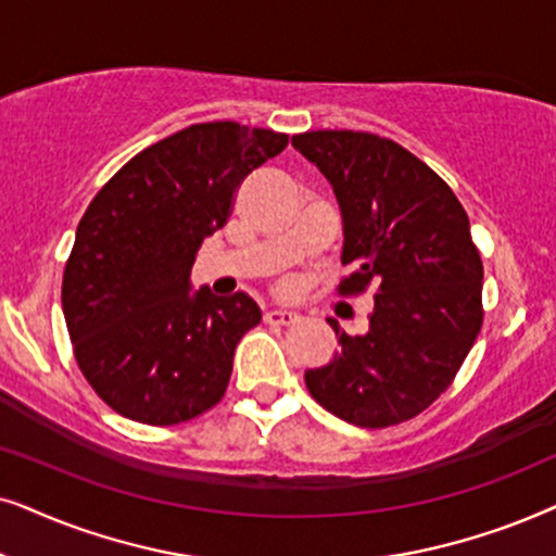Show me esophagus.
<instances>
[{
  "instance_id": "34e87169",
  "label": "esophagus",
  "mask_w": 556,
  "mask_h": 556,
  "mask_svg": "<svg viewBox=\"0 0 556 556\" xmlns=\"http://www.w3.org/2000/svg\"><path fill=\"white\" fill-rule=\"evenodd\" d=\"M264 320L269 325H292L300 320V315L294 313V309H287V307H271L264 313Z\"/></svg>"
}]
</instances>
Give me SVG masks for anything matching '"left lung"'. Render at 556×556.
<instances>
[{"mask_svg":"<svg viewBox=\"0 0 556 556\" xmlns=\"http://www.w3.org/2000/svg\"><path fill=\"white\" fill-rule=\"evenodd\" d=\"M343 216L340 294L374 290L366 336L328 317L340 351L305 371L309 394L355 427L417 417L453 383L483 325V262L468 213L442 177L394 139L351 129L294 135Z\"/></svg>","mask_w":556,"mask_h":556,"instance_id":"1","label":"left lung"}]
</instances>
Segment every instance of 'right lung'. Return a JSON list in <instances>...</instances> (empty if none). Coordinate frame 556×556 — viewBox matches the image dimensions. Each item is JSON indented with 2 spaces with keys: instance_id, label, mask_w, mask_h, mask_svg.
Listing matches in <instances>:
<instances>
[{
  "instance_id": "1",
  "label": "right lung",
  "mask_w": 556,
  "mask_h": 556,
  "mask_svg": "<svg viewBox=\"0 0 556 556\" xmlns=\"http://www.w3.org/2000/svg\"><path fill=\"white\" fill-rule=\"evenodd\" d=\"M287 142L236 122L192 124L96 192L63 271V315L78 368L122 417L169 427L224 399L236 345L262 309L243 292L192 294L190 269L243 177Z\"/></svg>"
}]
</instances>
